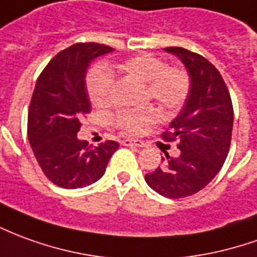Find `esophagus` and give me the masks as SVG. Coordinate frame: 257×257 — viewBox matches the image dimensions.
<instances>
[{
	"label": "esophagus",
	"instance_id": "esophagus-1",
	"mask_svg": "<svg viewBox=\"0 0 257 257\" xmlns=\"http://www.w3.org/2000/svg\"><path fill=\"white\" fill-rule=\"evenodd\" d=\"M123 146H134V147H145V143L142 141H132V139H125L122 141Z\"/></svg>",
	"mask_w": 257,
	"mask_h": 257
}]
</instances>
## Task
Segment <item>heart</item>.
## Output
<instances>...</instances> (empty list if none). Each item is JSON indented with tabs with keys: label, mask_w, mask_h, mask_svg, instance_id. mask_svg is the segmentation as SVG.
Returning <instances> with one entry per match:
<instances>
[{
	"label": "heart",
	"mask_w": 257,
	"mask_h": 257,
	"mask_svg": "<svg viewBox=\"0 0 257 257\" xmlns=\"http://www.w3.org/2000/svg\"><path fill=\"white\" fill-rule=\"evenodd\" d=\"M118 69L128 76L146 83V97L153 98L166 110H175L185 104L191 93V76L179 66H168L153 54H139L122 61ZM86 89L96 107L110 104L114 90V78L107 68H94L87 75ZM154 110H122L114 116V123L123 132L139 134L154 119Z\"/></svg>",
	"instance_id": "heart-1"
}]
</instances>
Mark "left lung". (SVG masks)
Wrapping results in <instances>:
<instances>
[{"mask_svg":"<svg viewBox=\"0 0 257 257\" xmlns=\"http://www.w3.org/2000/svg\"><path fill=\"white\" fill-rule=\"evenodd\" d=\"M186 66L191 93L184 110L161 135L178 142L179 156L166 153L164 164L146 174L147 185L170 199L192 196L202 191L221 170L231 146L234 108L221 73L200 54L182 47H167Z\"/></svg>","mask_w":257,"mask_h":257,"instance_id":"obj_1","label":"left lung"}]
</instances>
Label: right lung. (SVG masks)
Masks as SVG:
<instances>
[{
    "label": "right lung",
    "instance_id": "1",
    "mask_svg": "<svg viewBox=\"0 0 257 257\" xmlns=\"http://www.w3.org/2000/svg\"><path fill=\"white\" fill-rule=\"evenodd\" d=\"M111 51L105 44L76 43L57 54L37 79L29 105V143L41 171L57 186L76 189L98 181L119 147L114 141L89 146L76 138L80 119L91 110L86 71Z\"/></svg>",
    "mask_w": 257,
    "mask_h": 257
}]
</instances>
